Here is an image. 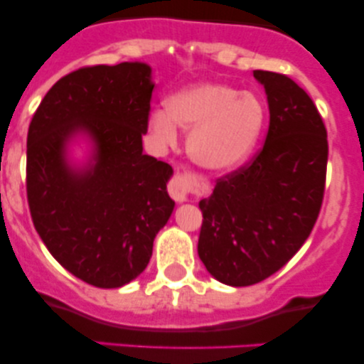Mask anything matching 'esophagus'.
Masks as SVG:
<instances>
[{"label": "esophagus", "instance_id": "34e87169", "mask_svg": "<svg viewBox=\"0 0 364 364\" xmlns=\"http://www.w3.org/2000/svg\"><path fill=\"white\" fill-rule=\"evenodd\" d=\"M191 190H193V176L190 173H176L168 186L169 195L179 203L186 202Z\"/></svg>", "mask_w": 364, "mask_h": 364}]
</instances>
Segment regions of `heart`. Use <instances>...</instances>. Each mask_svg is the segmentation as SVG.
<instances>
[{"instance_id":"1","label":"heart","mask_w":364,"mask_h":364,"mask_svg":"<svg viewBox=\"0 0 364 364\" xmlns=\"http://www.w3.org/2000/svg\"><path fill=\"white\" fill-rule=\"evenodd\" d=\"M176 127L192 129L188 154L200 168L229 173L257 152L267 127V109L253 92L202 82L171 95L166 111L150 112V133L161 145L176 144Z\"/></svg>"}]
</instances>
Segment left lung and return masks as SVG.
I'll use <instances>...</instances> for the list:
<instances>
[{"instance_id":"left-lung-1","label":"left lung","mask_w":364,"mask_h":364,"mask_svg":"<svg viewBox=\"0 0 364 364\" xmlns=\"http://www.w3.org/2000/svg\"><path fill=\"white\" fill-rule=\"evenodd\" d=\"M253 77L269 102L265 144L198 203L200 260L235 287L270 277L298 253L318 219L327 176V129L310 95L286 75Z\"/></svg>"}]
</instances>
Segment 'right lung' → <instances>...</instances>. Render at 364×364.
Wrapping results in <instances>:
<instances>
[{
	"mask_svg": "<svg viewBox=\"0 0 364 364\" xmlns=\"http://www.w3.org/2000/svg\"><path fill=\"white\" fill-rule=\"evenodd\" d=\"M154 82L147 63L85 66L41 101L27 135V200L46 248L75 277L112 289L152 257L173 214V168L144 154ZM87 144L75 161L71 145Z\"/></svg>",
	"mask_w": 364,
	"mask_h": 364,
	"instance_id": "1",
	"label": "right lung"
}]
</instances>
